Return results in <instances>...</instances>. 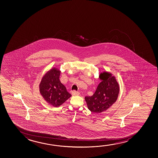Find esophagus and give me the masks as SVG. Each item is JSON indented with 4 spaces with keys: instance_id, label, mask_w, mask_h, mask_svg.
Returning a JSON list of instances; mask_svg holds the SVG:
<instances>
[{
    "instance_id": "esophagus-1",
    "label": "esophagus",
    "mask_w": 158,
    "mask_h": 158,
    "mask_svg": "<svg viewBox=\"0 0 158 158\" xmlns=\"http://www.w3.org/2000/svg\"><path fill=\"white\" fill-rule=\"evenodd\" d=\"M71 94H72V95H78L80 94V93L76 91V90H73L71 92Z\"/></svg>"
}]
</instances>
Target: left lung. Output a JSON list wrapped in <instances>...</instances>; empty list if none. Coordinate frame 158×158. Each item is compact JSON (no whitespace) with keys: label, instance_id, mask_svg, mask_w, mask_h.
I'll use <instances>...</instances> for the list:
<instances>
[{"label":"left lung","instance_id":"left-lung-1","mask_svg":"<svg viewBox=\"0 0 158 158\" xmlns=\"http://www.w3.org/2000/svg\"><path fill=\"white\" fill-rule=\"evenodd\" d=\"M100 78L102 81L98 85L94 94L91 97H85L88 109L93 113L106 111L116 101L119 92V85L114 76L104 73Z\"/></svg>","mask_w":158,"mask_h":158}]
</instances>
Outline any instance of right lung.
Returning <instances> with one entry per match:
<instances>
[{"mask_svg": "<svg viewBox=\"0 0 158 158\" xmlns=\"http://www.w3.org/2000/svg\"><path fill=\"white\" fill-rule=\"evenodd\" d=\"M60 73L57 69H52L43 77L40 84V93L47 102L55 107L61 105L71 96L59 81Z\"/></svg>", "mask_w": 158, "mask_h": 158, "instance_id": "obj_1", "label": "right lung"}]
</instances>
